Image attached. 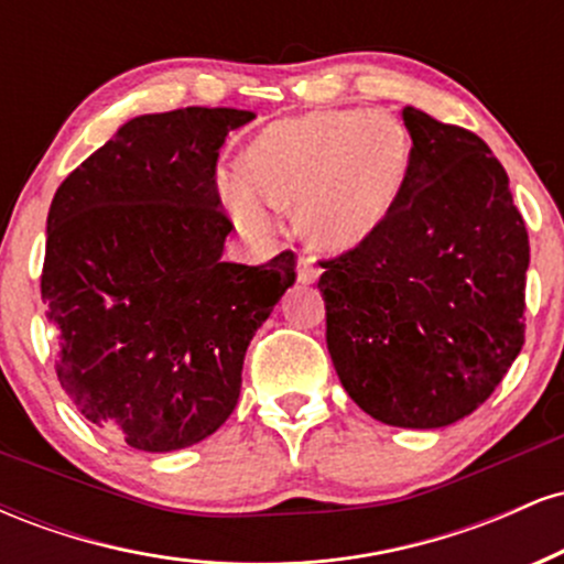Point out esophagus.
<instances>
[{"instance_id": "esophagus-1", "label": "esophagus", "mask_w": 564, "mask_h": 564, "mask_svg": "<svg viewBox=\"0 0 564 564\" xmlns=\"http://www.w3.org/2000/svg\"><path fill=\"white\" fill-rule=\"evenodd\" d=\"M318 275H321V270L315 268V262L310 260V257H300V260H296V281L304 283V286L318 281Z\"/></svg>"}]
</instances>
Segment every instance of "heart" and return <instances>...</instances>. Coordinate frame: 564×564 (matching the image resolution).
<instances>
[{
	"instance_id": "b5f03b06",
	"label": "heart",
	"mask_w": 564,
	"mask_h": 564,
	"mask_svg": "<svg viewBox=\"0 0 564 564\" xmlns=\"http://www.w3.org/2000/svg\"><path fill=\"white\" fill-rule=\"evenodd\" d=\"M413 166L411 132L387 111H313L264 127L243 153V172H219V200L249 236L273 228L275 209H296V230L315 251L345 254L377 232L403 198Z\"/></svg>"
}]
</instances>
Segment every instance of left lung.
I'll list each match as a JSON object with an SVG mask.
<instances>
[{"mask_svg": "<svg viewBox=\"0 0 564 564\" xmlns=\"http://www.w3.org/2000/svg\"><path fill=\"white\" fill-rule=\"evenodd\" d=\"M403 198L358 249L321 262L326 345L368 416L437 430L496 390L525 341L528 230L490 148L403 108Z\"/></svg>", "mask_w": 564, "mask_h": 564, "instance_id": "1", "label": "left lung"}]
</instances>
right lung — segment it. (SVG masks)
I'll use <instances>...</instances> for the list:
<instances>
[{
	"mask_svg": "<svg viewBox=\"0 0 564 564\" xmlns=\"http://www.w3.org/2000/svg\"><path fill=\"white\" fill-rule=\"evenodd\" d=\"M257 119L236 108L134 116L57 187L42 300L57 379L84 419L170 453L228 422L246 347L294 286V254L223 262L232 230L219 148Z\"/></svg>",
	"mask_w": 564,
	"mask_h": 564,
	"instance_id": "obj_1",
	"label": "right lung"
}]
</instances>
